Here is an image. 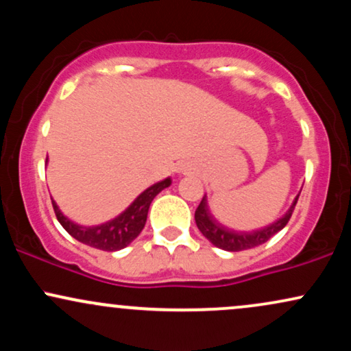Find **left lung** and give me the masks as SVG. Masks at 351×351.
Returning a JSON list of instances; mask_svg holds the SVG:
<instances>
[{"label":"left lung","instance_id":"left-lung-1","mask_svg":"<svg viewBox=\"0 0 351 351\" xmlns=\"http://www.w3.org/2000/svg\"><path fill=\"white\" fill-rule=\"evenodd\" d=\"M297 199H299V196H297L295 201L292 203L291 209H289V211L285 213L279 221L272 223L271 226L259 229V231H252V232H237L226 226H223V224H219L215 217H213L208 208L206 195H204L203 199H201L199 206L196 208L195 211V221H196V226H198V229L201 231V234L206 237L208 241H211L216 247L224 249V251H231V252L244 251V249H252L256 247V245L267 243L274 234H277L280 229H284L285 224H287L289 219H291L293 208H295L297 204Z\"/></svg>","mask_w":351,"mask_h":351}]
</instances>
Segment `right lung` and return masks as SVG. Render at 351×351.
<instances>
[{
  "mask_svg": "<svg viewBox=\"0 0 351 351\" xmlns=\"http://www.w3.org/2000/svg\"><path fill=\"white\" fill-rule=\"evenodd\" d=\"M170 184V178L158 181L153 186L145 189L122 215L114 217L112 221H107V223L99 224V226H79V224L72 223L71 219H67L60 213L54 201H52V208H54L56 217H58L60 226L66 229L74 239L90 245V247L100 249V251L114 252L127 247L142 232L145 223H147L148 208H150L153 198Z\"/></svg>",
  "mask_w": 351,
  "mask_h": 351,
  "instance_id": "obj_1",
  "label": "right lung"
}]
</instances>
